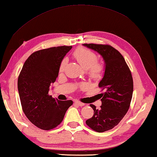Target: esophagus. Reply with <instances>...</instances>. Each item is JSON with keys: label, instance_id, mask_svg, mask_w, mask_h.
I'll use <instances>...</instances> for the list:
<instances>
[{"label": "esophagus", "instance_id": "34e87169", "mask_svg": "<svg viewBox=\"0 0 157 157\" xmlns=\"http://www.w3.org/2000/svg\"><path fill=\"white\" fill-rule=\"evenodd\" d=\"M74 103H75V105L79 106V107H82V106H84V103H82V102H79V101H78V100H75V102H74Z\"/></svg>", "mask_w": 157, "mask_h": 157}]
</instances>
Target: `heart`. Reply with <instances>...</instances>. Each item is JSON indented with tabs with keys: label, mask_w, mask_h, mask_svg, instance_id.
Segmentation results:
<instances>
[{
	"label": "heart",
	"mask_w": 157,
	"mask_h": 157,
	"mask_svg": "<svg viewBox=\"0 0 157 157\" xmlns=\"http://www.w3.org/2000/svg\"><path fill=\"white\" fill-rule=\"evenodd\" d=\"M73 57L85 69H88V74L93 79H98L102 77L104 72V66L97 62V55L94 52L85 48H78L73 53ZM67 63L66 58L63 59L60 63L59 71H63Z\"/></svg>",
	"instance_id": "b5f03b06"
}]
</instances>
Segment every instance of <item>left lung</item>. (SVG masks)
<instances>
[{
    "instance_id": "obj_1",
    "label": "left lung",
    "mask_w": 157,
    "mask_h": 157,
    "mask_svg": "<svg viewBox=\"0 0 157 157\" xmlns=\"http://www.w3.org/2000/svg\"><path fill=\"white\" fill-rule=\"evenodd\" d=\"M102 57L105 73L98 86L104 90L100 95L102 105L99 110L90 105L94 116L86 120L89 127L97 132H104L116 126L128 111L133 94L131 71L124 57L118 50L109 45L82 44Z\"/></svg>"
}]
</instances>
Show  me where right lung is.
Wrapping results in <instances>:
<instances>
[{"instance_id":"1","label":"right lung","mask_w":157,"mask_h":157,"mask_svg":"<svg viewBox=\"0 0 157 157\" xmlns=\"http://www.w3.org/2000/svg\"><path fill=\"white\" fill-rule=\"evenodd\" d=\"M72 46H58L33 52L23 66L18 78L22 109L32 123L44 130L62 123L72 100L62 101L48 95L50 86L59 74L60 63Z\"/></svg>"}]
</instances>
